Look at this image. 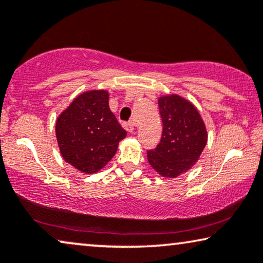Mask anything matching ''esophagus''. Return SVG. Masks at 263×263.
<instances>
[{
	"label": "esophagus",
	"mask_w": 263,
	"mask_h": 263,
	"mask_svg": "<svg viewBox=\"0 0 263 263\" xmlns=\"http://www.w3.org/2000/svg\"><path fill=\"white\" fill-rule=\"evenodd\" d=\"M123 125L129 133H134V130H135V123H134V122L130 121V122H128V123H124Z\"/></svg>",
	"instance_id": "obj_1"
}]
</instances>
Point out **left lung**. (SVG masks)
<instances>
[{
    "label": "left lung",
    "instance_id": "left-lung-1",
    "mask_svg": "<svg viewBox=\"0 0 263 263\" xmlns=\"http://www.w3.org/2000/svg\"><path fill=\"white\" fill-rule=\"evenodd\" d=\"M158 104L163 133L156 148L147 151V159L163 177L175 178L199 159L207 143V130L196 107L182 97H160Z\"/></svg>",
    "mask_w": 263,
    "mask_h": 263
}]
</instances>
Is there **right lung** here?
<instances>
[{"label":"right lung","instance_id":"add662e5","mask_svg":"<svg viewBox=\"0 0 263 263\" xmlns=\"http://www.w3.org/2000/svg\"><path fill=\"white\" fill-rule=\"evenodd\" d=\"M127 135L109 107L106 91L77 97L56 121V138L63 159L79 171L95 174L116 153Z\"/></svg>","mask_w":263,"mask_h":263}]
</instances>
